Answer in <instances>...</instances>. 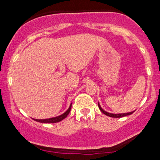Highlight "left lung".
<instances>
[{
	"mask_svg": "<svg viewBox=\"0 0 160 160\" xmlns=\"http://www.w3.org/2000/svg\"><path fill=\"white\" fill-rule=\"evenodd\" d=\"M98 107H99L100 110L101 111V112L104 113V114H106V115H107V116H109V117H111V118H122V117H125V116H127V115H129V114H132V113L134 112V111H132V112L124 113V114H111V113H108V112H107V111L103 110V109L101 108V106H100L99 103H98Z\"/></svg>",
	"mask_w": 160,
	"mask_h": 160,
	"instance_id": "8db88e82",
	"label": "left lung"
}]
</instances>
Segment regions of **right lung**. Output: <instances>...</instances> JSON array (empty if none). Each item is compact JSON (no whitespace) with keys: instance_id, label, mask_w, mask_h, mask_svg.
Wrapping results in <instances>:
<instances>
[{"instance_id":"right-lung-1","label":"right lung","mask_w":160,"mask_h":160,"mask_svg":"<svg viewBox=\"0 0 160 160\" xmlns=\"http://www.w3.org/2000/svg\"><path fill=\"white\" fill-rule=\"evenodd\" d=\"M71 106H72V104H70V108H68V110L66 111L65 113H63L61 115L57 116V117L55 118H47V119H34L35 121L38 122H41V123H56V122H59L60 121L63 120L65 118H67V116L68 115L69 113L71 110Z\"/></svg>"}]
</instances>
